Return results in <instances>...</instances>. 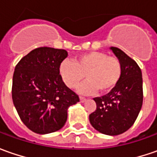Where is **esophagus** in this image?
Segmentation results:
<instances>
[{"instance_id":"esophagus-1","label":"esophagus","mask_w":157,"mask_h":157,"mask_svg":"<svg viewBox=\"0 0 157 157\" xmlns=\"http://www.w3.org/2000/svg\"><path fill=\"white\" fill-rule=\"evenodd\" d=\"M79 100H80V101H81V102H85L86 99L85 97H82V96H79Z\"/></svg>"}]
</instances>
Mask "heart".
Returning a JSON list of instances; mask_svg holds the SVG:
<instances>
[{"label": "heart", "mask_w": 157, "mask_h": 157, "mask_svg": "<svg viewBox=\"0 0 157 157\" xmlns=\"http://www.w3.org/2000/svg\"><path fill=\"white\" fill-rule=\"evenodd\" d=\"M59 75L66 86L76 87L84 79L87 80L78 87L82 94L109 93L117 86L122 74L123 66L116 57L101 52H90L79 55L75 60L65 59L59 65Z\"/></svg>", "instance_id": "obj_1"}]
</instances>
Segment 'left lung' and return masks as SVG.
<instances>
[{
  "label": "left lung",
  "instance_id": "left-lung-1",
  "mask_svg": "<svg viewBox=\"0 0 157 157\" xmlns=\"http://www.w3.org/2000/svg\"><path fill=\"white\" fill-rule=\"evenodd\" d=\"M111 50L122 63V78L111 92L94 98L96 110L89 115V120L100 133L118 136L129 129L141 111L142 76L141 68L134 59L119 48L111 47Z\"/></svg>",
  "mask_w": 157,
  "mask_h": 157
}]
</instances>
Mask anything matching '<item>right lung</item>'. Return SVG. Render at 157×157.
Listing matches in <instances>:
<instances>
[{
	"label": "right lung",
	"mask_w": 157,
	"mask_h": 157,
	"mask_svg": "<svg viewBox=\"0 0 157 157\" xmlns=\"http://www.w3.org/2000/svg\"><path fill=\"white\" fill-rule=\"evenodd\" d=\"M68 56L62 49L39 47L21 58L15 68L12 99L21 121L36 134L62 128L70 105L79 101L59 75V65Z\"/></svg>",
	"instance_id": "add662e5"
}]
</instances>
